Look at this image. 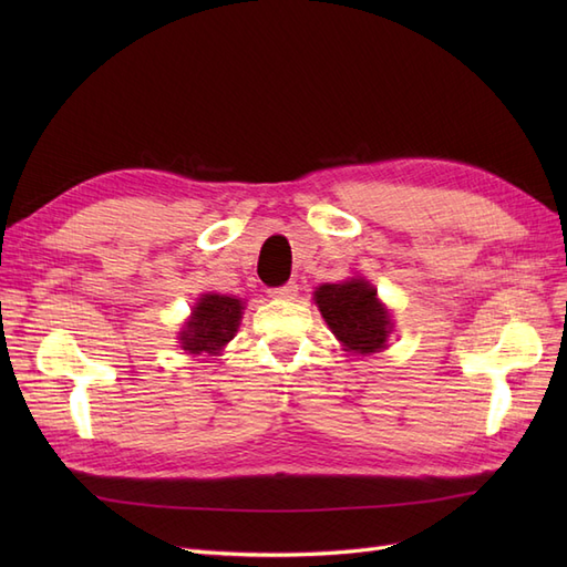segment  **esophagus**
<instances>
[{
	"label": "esophagus",
	"mask_w": 567,
	"mask_h": 567,
	"mask_svg": "<svg viewBox=\"0 0 567 567\" xmlns=\"http://www.w3.org/2000/svg\"><path fill=\"white\" fill-rule=\"evenodd\" d=\"M269 296L271 298H284V300H290L298 296V284L296 281H288L284 286H277V288H269Z\"/></svg>",
	"instance_id": "1"
}]
</instances>
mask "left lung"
<instances>
[{"label":"left lung","mask_w":567,"mask_h":567,"mask_svg":"<svg viewBox=\"0 0 567 567\" xmlns=\"http://www.w3.org/2000/svg\"><path fill=\"white\" fill-rule=\"evenodd\" d=\"M315 300L321 317L346 350L369 354L385 348L390 317L369 281L352 279L346 284H323L317 288Z\"/></svg>","instance_id":"obj_1"}]
</instances>
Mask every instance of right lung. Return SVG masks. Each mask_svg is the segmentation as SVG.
<instances>
[{"label":"right lung","instance_id":"1","mask_svg":"<svg viewBox=\"0 0 567 567\" xmlns=\"http://www.w3.org/2000/svg\"><path fill=\"white\" fill-rule=\"evenodd\" d=\"M241 300L229 296H203L182 331V348L192 354H215L234 338L241 321Z\"/></svg>","mask_w":567,"mask_h":567}]
</instances>
